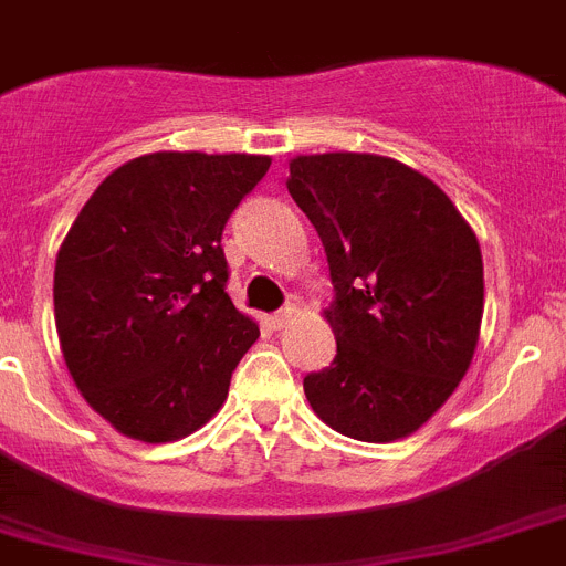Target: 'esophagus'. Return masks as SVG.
I'll use <instances>...</instances> for the list:
<instances>
[{
  "label": "esophagus",
  "mask_w": 566,
  "mask_h": 566,
  "mask_svg": "<svg viewBox=\"0 0 566 566\" xmlns=\"http://www.w3.org/2000/svg\"><path fill=\"white\" fill-rule=\"evenodd\" d=\"M296 313H298V304H284L282 311H276L273 316H270V322H273V327H284V324L296 316Z\"/></svg>",
  "instance_id": "34e87169"
}]
</instances>
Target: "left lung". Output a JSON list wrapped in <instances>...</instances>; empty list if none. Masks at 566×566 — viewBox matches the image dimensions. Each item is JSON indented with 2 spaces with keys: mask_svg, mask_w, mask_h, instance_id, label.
<instances>
[{
  "mask_svg": "<svg viewBox=\"0 0 566 566\" xmlns=\"http://www.w3.org/2000/svg\"><path fill=\"white\" fill-rule=\"evenodd\" d=\"M287 190L322 239L336 290L324 311L336 358L304 376V396L342 436L405 439L473 361L479 239L439 185L387 156H296Z\"/></svg>",
  "mask_w": 566,
  "mask_h": 566,
  "instance_id": "8db88e82",
  "label": "left lung"
}]
</instances>
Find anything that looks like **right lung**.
<instances>
[{"label": "right lung", "instance_id": "1", "mask_svg": "<svg viewBox=\"0 0 566 566\" xmlns=\"http://www.w3.org/2000/svg\"><path fill=\"white\" fill-rule=\"evenodd\" d=\"M248 154H147L87 199L56 255L53 311L78 392L130 439L165 444L228 399L259 324L228 296L222 230L264 179Z\"/></svg>", "mask_w": 566, "mask_h": 566}]
</instances>
